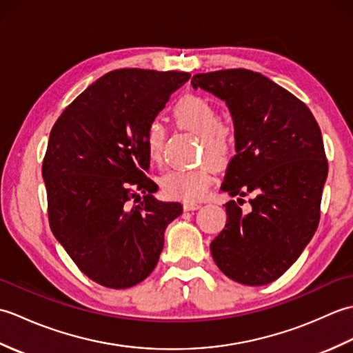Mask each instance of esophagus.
<instances>
[{
  "label": "esophagus",
  "instance_id": "1",
  "mask_svg": "<svg viewBox=\"0 0 353 353\" xmlns=\"http://www.w3.org/2000/svg\"><path fill=\"white\" fill-rule=\"evenodd\" d=\"M200 208H201V205L194 203V201H185L183 203L185 211H197V209H200Z\"/></svg>",
  "mask_w": 353,
  "mask_h": 353
}]
</instances>
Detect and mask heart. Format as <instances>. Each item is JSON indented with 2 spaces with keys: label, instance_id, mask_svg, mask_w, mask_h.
Here are the masks:
<instances>
[{
  "label": "heart",
  "instance_id": "1",
  "mask_svg": "<svg viewBox=\"0 0 353 353\" xmlns=\"http://www.w3.org/2000/svg\"><path fill=\"white\" fill-rule=\"evenodd\" d=\"M174 121L201 137V152L215 163H221L230 152V133L221 125V114L206 97L186 94L172 106ZM165 130L161 123L152 121L145 129V150L150 162L162 161ZM212 181L209 165L191 170H172L161 179V188L170 199L194 201L205 196Z\"/></svg>",
  "mask_w": 353,
  "mask_h": 353
}]
</instances>
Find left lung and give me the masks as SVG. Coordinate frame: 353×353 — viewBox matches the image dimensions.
Wrapping results in <instances>:
<instances>
[{
	"mask_svg": "<svg viewBox=\"0 0 353 353\" xmlns=\"http://www.w3.org/2000/svg\"><path fill=\"white\" fill-rule=\"evenodd\" d=\"M191 85L226 101L235 152L221 183L226 226L211 243L216 267L250 287L276 281L294 264L320 220L327 161L311 110L287 89L250 70L196 74Z\"/></svg>",
	"mask_w": 353,
	"mask_h": 353,
	"instance_id": "left-lung-1",
	"label": "left lung"
}]
</instances>
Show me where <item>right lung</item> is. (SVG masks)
<instances>
[{
  "label": "right lung",
  "instance_id": "add662e5",
  "mask_svg": "<svg viewBox=\"0 0 353 353\" xmlns=\"http://www.w3.org/2000/svg\"><path fill=\"white\" fill-rule=\"evenodd\" d=\"M191 74L127 68L86 88L52 125L42 177L50 228L89 279L123 290L153 272L176 201L153 197L145 129ZM145 200L137 207L139 192Z\"/></svg>",
  "mask_w": 353,
  "mask_h": 353
}]
</instances>
